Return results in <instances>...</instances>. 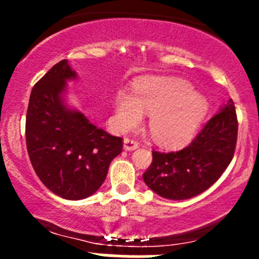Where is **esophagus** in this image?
<instances>
[{
    "label": "esophagus",
    "mask_w": 259,
    "mask_h": 259,
    "mask_svg": "<svg viewBox=\"0 0 259 259\" xmlns=\"http://www.w3.org/2000/svg\"><path fill=\"white\" fill-rule=\"evenodd\" d=\"M139 148V143L135 142V140L133 139H124V150L126 151H132V150H135V149Z\"/></svg>",
    "instance_id": "esophagus-1"
}]
</instances>
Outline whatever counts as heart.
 <instances>
[{
    "label": "heart",
    "instance_id": "heart-1",
    "mask_svg": "<svg viewBox=\"0 0 259 259\" xmlns=\"http://www.w3.org/2000/svg\"><path fill=\"white\" fill-rule=\"evenodd\" d=\"M208 111V101L179 77L148 76L138 80L134 95L119 93L114 100L115 126L129 132L139 126L144 114L149 130L164 148H180L194 138Z\"/></svg>",
    "mask_w": 259,
    "mask_h": 259
}]
</instances>
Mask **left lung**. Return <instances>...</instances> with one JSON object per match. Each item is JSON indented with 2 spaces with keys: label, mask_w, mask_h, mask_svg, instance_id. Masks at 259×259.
<instances>
[{
  "label": "left lung",
  "mask_w": 259,
  "mask_h": 259,
  "mask_svg": "<svg viewBox=\"0 0 259 259\" xmlns=\"http://www.w3.org/2000/svg\"><path fill=\"white\" fill-rule=\"evenodd\" d=\"M236 108L232 99L205 124L187 148L174 153L153 151V161L143 174L155 194L184 200L200 194L217 182L233 159L237 144Z\"/></svg>",
  "instance_id": "left-lung-1"
}]
</instances>
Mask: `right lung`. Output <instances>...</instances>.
<instances>
[{
    "label": "right lung",
    "instance_id": "add662e5",
    "mask_svg": "<svg viewBox=\"0 0 259 259\" xmlns=\"http://www.w3.org/2000/svg\"><path fill=\"white\" fill-rule=\"evenodd\" d=\"M76 79L67 60L57 62L32 88L26 115V145L36 174L49 190L69 200L93 195L122 150L121 138L67 104V81Z\"/></svg>",
    "mask_w": 259,
    "mask_h": 259
}]
</instances>
